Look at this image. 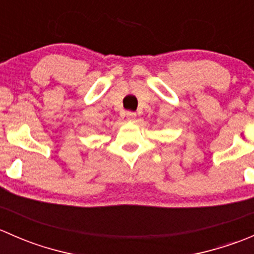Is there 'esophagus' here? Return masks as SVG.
<instances>
[{
    "instance_id": "1",
    "label": "esophagus",
    "mask_w": 254,
    "mask_h": 254,
    "mask_svg": "<svg viewBox=\"0 0 254 254\" xmlns=\"http://www.w3.org/2000/svg\"><path fill=\"white\" fill-rule=\"evenodd\" d=\"M127 118L129 120H134L136 118V113L134 112H127Z\"/></svg>"
}]
</instances>
